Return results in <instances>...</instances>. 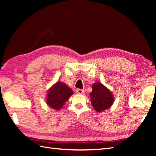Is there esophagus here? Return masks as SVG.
Here are the masks:
<instances>
[{
	"label": "esophagus",
	"instance_id": "1",
	"mask_svg": "<svg viewBox=\"0 0 156 156\" xmlns=\"http://www.w3.org/2000/svg\"><path fill=\"white\" fill-rule=\"evenodd\" d=\"M75 92H76V93L78 94H84V90H82V89H77L76 90H75Z\"/></svg>",
	"mask_w": 156,
	"mask_h": 156
}]
</instances>
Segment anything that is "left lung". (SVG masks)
I'll return each instance as SVG.
<instances>
[{
	"mask_svg": "<svg viewBox=\"0 0 156 156\" xmlns=\"http://www.w3.org/2000/svg\"><path fill=\"white\" fill-rule=\"evenodd\" d=\"M92 91L90 94L91 103L97 112H101L111 107L114 97L111 92L100 82L92 84Z\"/></svg>",
	"mask_w": 156,
	"mask_h": 156,
	"instance_id": "left-lung-1",
	"label": "left lung"
}]
</instances>
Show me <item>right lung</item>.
<instances>
[{"label": "right lung", "mask_w": 156, "mask_h": 156, "mask_svg": "<svg viewBox=\"0 0 156 156\" xmlns=\"http://www.w3.org/2000/svg\"><path fill=\"white\" fill-rule=\"evenodd\" d=\"M73 94L72 90L64 83L58 81L49 89L46 101L51 108L60 110Z\"/></svg>", "instance_id": "1"}]
</instances>
